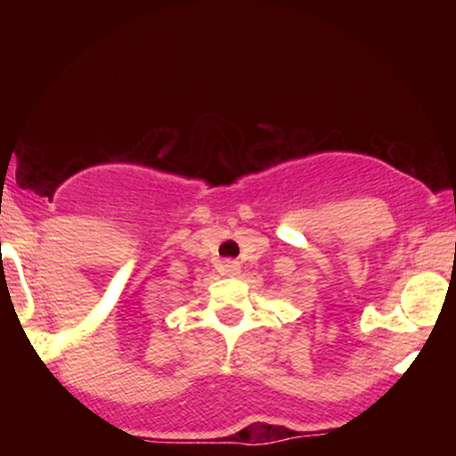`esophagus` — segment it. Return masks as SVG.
Segmentation results:
<instances>
[{
	"label": "esophagus",
	"instance_id": "obj_1",
	"mask_svg": "<svg viewBox=\"0 0 456 456\" xmlns=\"http://www.w3.org/2000/svg\"><path fill=\"white\" fill-rule=\"evenodd\" d=\"M223 268H224V274L233 276V274H238V272H240V264H238V261H232V259H227V261H224V265H223Z\"/></svg>",
	"mask_w": 456,
	"mask_h": 456
}]
</instances>
